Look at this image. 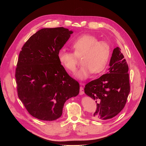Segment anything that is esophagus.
Wrapping results in <instances>:
<instances>
[{"instance_id":"esophagus-1","label":"esophagus","mask_w":146,"mask_h":146,"mask_svg":"<svg viewBox=\"0 0 146 146\" xmlns=\"http://www.w3.org/2000/svg\"><path fill=\"white\" fill-rule=\"evenodd\" d=\"M80 85H81V86L80 87V92H79V94L80 95H83L84 94V89H83V87L82 85H85V84L83 83H80Z\"/></svg>"}]
</instances>
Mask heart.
<instances>
[{"instance_id": "b5f03b06", "label": "heart", "mask_w": 146, "mask_h": 146, "mask_svg": "<svg viewBox=\"0 0 146 146\" xmlns=\"http://www.w3.org/2000/svg\"><path fill=\"white\" fill-rule=\"evenodd\" d=\"M72 48L74 52L64 49L58 51L57 56L60 64L72 73L77 69L78 58L83 57L82 66L76 74L78 79H87L91 73L102 72L108 65L111 55L110 44L90 34H83L73 41Z\"/></svg>"}]
</instances>
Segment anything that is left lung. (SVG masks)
I'll use <instances>...</instances> for the list:
<instances>
[{"instance_id":"1","label":"left lung","mask_w":146,"mask_h":146,"mask_svg":"<svg viewBox=\"0 0 146 146\" xmlns=\"http://www.w3.org/2000/svg\"><path fill=\"white\" fill-rule=\"evenodd\" d=\"M119 47L113 50L109 72L87 83L85 94L96 102L93 119H111L124 108L130 91L128 66Z\"/></svg>"}]
</instances>
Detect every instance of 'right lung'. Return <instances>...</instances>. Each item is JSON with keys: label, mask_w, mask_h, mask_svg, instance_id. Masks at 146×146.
<instances>
[{"label": "right lung", "mask_w": 146, "mask_h": 146, "mask_svg": "<svg viewBox=\"0 0 146 146\" xmlns=\"http://www.w3.org/2000/svg\"><path fill=\"white\" fill-rule=\"evenodd\" d=\"M72 33L63 27L41 29L19 52L15 70L18 95L38 119H58L66 101L79 93V83L68 75L57 56Z\"/></svg>", "instance_id": "add662e5"}]
</instances>
